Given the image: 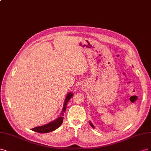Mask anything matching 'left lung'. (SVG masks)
I'll return each instance as SVG.
<instances>
[{
	"label": "left lung",
	"mask_w": 151,
	"mask_h": 151,
	"mask_svg": "<svg viewBox=\"0 0 151 151\" xmlns=\"http://www.w3.org/2000/svg\"><path fill=\"white\" fill-rule=\"evenodd\" d=\"M89 123H90V125L91 126V127H92V128H93V129H95V126L93 125V124H92V123L91 122V121H89Z\"/></svg>",
	"instance_id": "left-lung-1"
}]
</instances>
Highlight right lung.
I'll list each match as a JSON object with an SVG mask.
<instances>
[{"instance_id":"1","label":"right lung","mask_w":151,"mask_h":151,"mask_svg":"<svg viewBox=\"0 0 151 151\" xmlns=\"http://www.w3.org/2000/svg\"><path fill=\"white\" fill-rule=\"evenodd\" d=\"M73 96V94L71 92H68L66 99L65 100L64 105H63L62 111L59 117H58L56 119L51 122H49L48 124H46L44 125L36 127L35 128L32 129L31 130L36 132L43 134V133H48V132H52V131L57 129L58 127H60L63 123V115H64V112H65L66 111L68 102L69 101V100L71 99V98Z\"/></svg>"}]
</instances>
